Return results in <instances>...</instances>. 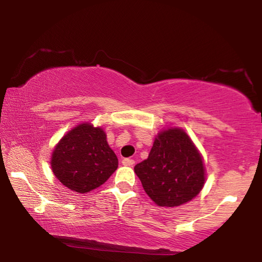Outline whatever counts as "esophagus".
<instances>
[{"instance_id": "obj_1", "label": "esophagus", "mask_w": 262, "mask_h": 262, "mask_svg": "<svg viewBox=\"0 0 262 262\" xmlns=\"http://www.w3.org/2000/svg\"><path fill=\"white\" fill-rule=\"evenodd\" d=\"M121 162H123L124 166L132 167L135 164V160H132V159H124L123 161H121Z\"/></svg>"}]
</instances>
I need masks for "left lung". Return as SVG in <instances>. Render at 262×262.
<instances>
[{"instance_id":"8db88e82","label":"left lung","mask_w":262,"mask_h":262,"mask_svg":"<svg viewBox=\"0 0 262 262\" xmlns=\"http://www.w3.org/2000/svg\"><path fill=\"white\" fill-rule=\"evenodd\" d=\"M135 173L159 206L173 207L189 202L205 182L202 156L181 128L160 132L148 159L136 164Z\"/></svg>"}]
</instances>
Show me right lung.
<instances>
[{
	"label": "right lung",
	"instance_id": "obj_1",
	"mask_svg": "<svg viewBox=\"0 0 262 262\" xmlns=\"http://www.w3.org/2000/svg\"><path fill=\"white\" fill-rule=\"evenodd\" d=\"M51 167L66 187L87 193L108 180L118 168V159L101 128L81 124L56 145Z\"/></svg>",
	"mask_w": 262,
	"mask_h": 262
}]
</instances>
